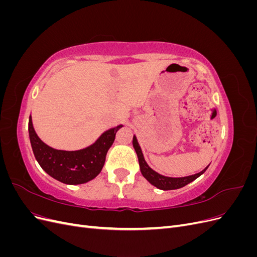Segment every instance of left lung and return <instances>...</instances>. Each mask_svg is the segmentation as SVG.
Returning <instances> with one entry per match:
<instances>
[{
	"instance_id": "left-lung-1",
	"label": "left lung",
	"mask_w": 257,
	"mask_h": 257,
	"mask_svg": "<svg viewBox=\"0 0 257 257\" xmlns=\"http://www.w3.org/2000/svg\"><path fill=\"white\" fill-rule=\"evenodd\" d=\"M133 147L137 153L138 157V162H139V167H141V172L143 174V176L149 181L152 185L157 186L158 189L160 190H164V191H168V190H176V189H180L182 186L189 184L190 182L194 181L195 179H197L199 176L203 175L206 169L208 168V166L201 170L200 173L192 175V176H188V177H181V178H172V177H165L162 176L160 174H158L157 172H154L152 168L149 167V165L147 164L145 159H144V154L142 152L141 146H139L136 136L133 137Z\"/></svg>"
}]
</instances>
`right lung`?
<instances>
[{
    "mask_svg": "<svg viewBox=\"0 0 257 257\" xmlns=\"http://www.w3.org/2000/svg\"><path fill=\"white\" fill-rule=\"evenodd\" d=\"M122 125L106 131L97 141L77 151L57 150L41 141L35 133L32 118L29 119V136L35 159L52 178L65 184H82L94 179L102 170L106 154Z\"/></svg>",
    "mask_w": 257,
    "mask_h": 257,
    "instance_id": "obj_1",
    "label": "right lung"
}]
</instances>
